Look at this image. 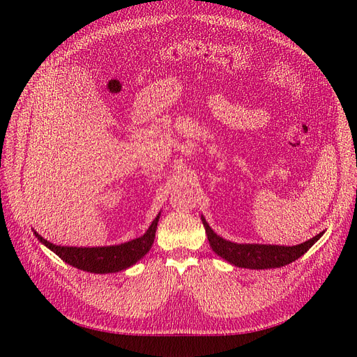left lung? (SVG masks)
<instances>
[{"label": "left lung", "instance_id": "8db88e82", "mask_svg": "<svg viewBox=\"0 0 357 357\" xmlns=\"http://www.w3.org/2000/svg\"><path fill=\"white\" fill-rule=\"evenodd\" d=\"M202 225L207 232L208 243L213 248V252L220 256L225 261H228L231 265L238 268L248 269H271V268H282L295 262L310 247H312L323 232L312 236L308 241L301 243L296 245H274V244H238L222 238L220 235L215 234L210 225L201 215Z\"/></svg>", "mask_w": 357, "mask_h": 357}]
</instances>
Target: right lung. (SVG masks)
Wrapping results in <instances>:
<instances>
[{
    "mask_svg": "<svg viewBox=\"0 0 357 357\" xmlns=\"http://www.w3.org/2000/svg\"><path fill=\"white\" fill-rule=\"evenodd\" d=\"M159 215L155 218L152 225L149 226L144 235L138 236L135 240L126 241L117 245H102V247H68V245H56L43 238L36 231L37 240L45 244L49 250L58 255L63 262L83 269L86 273L93 274H109L119 273L123 269L135 265L139 259L149 253L155 241V234L158 228Z\"/></svg>",
    "mask_w": 357,
    "mask_h": 357,
    "instance_id": "add662e5",
    "label": "right lung"
}]
</instances>
